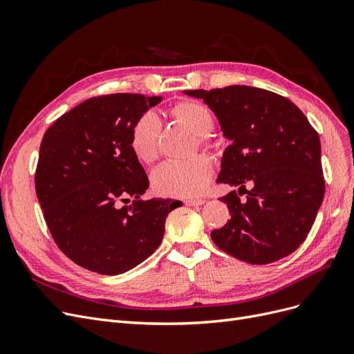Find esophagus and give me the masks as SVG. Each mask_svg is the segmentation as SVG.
<instances>
[{
    "mask_svg": "<svg viewBox=\"0 0 354 354\" xmlns=\"http://www.w3.org/2000/svg\"><path fill=\"white\" fill-rule=\"evenodd\" d=\"M205 203V201L203 199H186L185 201V205L187 207H199V205H203Z\"/></svg>",
    "mask_w": 354,
    "mask_h": 354,
    "instance_id": "34e87169",
    "label": "esophagus"
}]
</instances>
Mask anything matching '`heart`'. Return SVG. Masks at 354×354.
<instances>
[{
	"label": "heart",
	"mask_w": 354,
	"mask_h": 354,
	"mask_svg": "<svg viewBox=\"0 0 354 354\" xmlns=\"http://www.w3.org/2000/svg\"><path fill=\"white\" fill-rule=\"evenodd\" d=\"M173 116L205 142V136L212 130L214 118L207 106L198 102H181L176 104ZM160 131L159 116L147 111L133 125L130 145L137 159L152 162L158 155V138ZM212 178L211 159L199 155L189 160H168L153 171L152 183L156 192L174 198H198L207 190Z\"/></svg>",
	"instance_id": "b5f03b06"
}]
</instances>
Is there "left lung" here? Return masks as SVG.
<instances>
[{"label":"left lung","mask_w":354,"mask_h":354,"mask_svg":"<svg viewBox=\"0 0 354 354\" xmlns=\"http://www.w3.org/2000/svg\"><path fill=\"white\" fill-rule=\"evenodd\" d=\"M183 93L205 102L217 116L230 142L217 181L239 187L220 198L232 217L211 232L212 241L250 264H269L294 252L325 195L319 134L306 115L282 95L248 85Z\"/></svg>","instance_id":"8db88e82"}]
</instances>
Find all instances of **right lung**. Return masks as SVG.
I'll return each mask as SVG.
<instances>
[{"label": "right lung", "instance_id": "obj_1", "mask_svg": "<svg viewBox=\"0 0 354 354\" xmlns=\"http://www.w3.org/2000/svg\"><path fill=\"white\" fill-rule=\"evenodd\" d=\"M160 97L109 94L75 106L42 137L35 189L59 248L78 266L121 274L162 242L165 220L183 202L140 201L149 187L134 155L133 125ZM134 196L130 207L117 202Z\"/></svg>", "mask_w": 354, "mask_h": 354}]
</instances>
